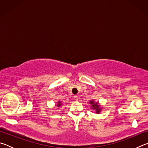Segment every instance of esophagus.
<instances>
[{
	"instance_id": "34e87169",
	"label": "esophagus",
	"mask_w": 148,
	"mask_h": 148,
	"mask_svg": "<svg viewBox=\"0 0 148 148\" xmlns=\"http://www.w3.org/2000/svg\"><path fill=\"white\" fill-rule=\"evenodd\" d=\"M77 97H77V95H74V98L75 100H76V101H77V99H78V98H77Z\"/></svg>"
}]
</instances>
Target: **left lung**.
<instances>
[{"label":"left lung","instance_id":"8db88e82","mask_svg":"<svg viewBox=\"0 0 148 148\" xmlns=\"http://www.w3.org/2000/svg\"><path fill=\"white\" fill-rule=\"evenodd\" d=\"M89 103L91 105L92 109L95 110L97 114H99L100 112H101V108H100V106L99 105L98 102H95V101H89Z\"/></svg>","mask_w":148,"mask_h":148}]
</instances>
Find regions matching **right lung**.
Listing matches in <instances>:
<instances>
[{
  "instance_id": "obj_1",
  "label": "right lung",
  "mask_w": 148,
  "mask_h": 148,
  "mask_svg": "<svg viewBox=\"0 0 148 148\" xmlns=\"http://www.w3.org/2000/svg\"><path fill=\"white\" fill-rule=\"evenodd\" d=\"M57 106H58V107H59V106H61V105H62V103H61V101H59L58 102V103H57Z\"/></svg>"
}]
</instances>
